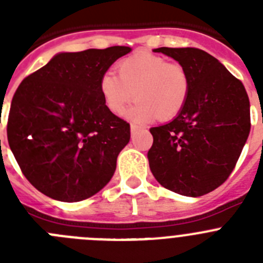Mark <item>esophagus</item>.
<instances>
[{"label":"esophagus","instance_id":"34e87169","mask_svg":"<svg viewBox=\"0 0 263 263\" xmlns=\"http://www.w3.org/2000/svg\"><path fill=\"white\" fill-rule=\"evenodd\" d=\"M130 129H132V134H134L137 132V130L139 129V126L138 125H134V124H132V126H130Z\"/></svg>","mask_w":263,"mask_h":263}]
</instances>
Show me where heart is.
<instances>
[{"label": "heart", "instance_id": "obj_1", "mask_svg": "<svg viewBox=\"0 0 263 263\" xmlns=\"http://www.w3.org/2000/svg\"><path fill=\"white\" fill-rule=\"evenodd\" d=\"M118 76L105 72L100 79V92L106 108L121 116L127 105L138 99L127 117L143 122L157 117L171 120L182 111L191 89V79L180 63L139 51L117 64Z\"/></svg>", "mask_w": 263, "mask_h": 263}]
</instances>
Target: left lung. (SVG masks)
<instances>
[{
  "label": "left lung",
  "instance_id": "8db88e82",
  "mask_svg": "<svg viewBox=\"0 0 263 263\" xmlns=\"http://www.w3.org/2000/svg\"><path fill=\"white\" fill-rule=\"evenodd\" d=\"M190 73L191 89L171 122L152 127L147 158L160 185L185 196H203L229 178L250 132L245 87L221 63L199 48H155Z\"/></svg>",
  "mask_w": 263,
  "mask_h": 263
}]
</instances>
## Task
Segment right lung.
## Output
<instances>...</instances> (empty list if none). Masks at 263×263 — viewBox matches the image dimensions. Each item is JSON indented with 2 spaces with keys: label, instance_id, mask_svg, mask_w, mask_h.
I'll return each instance as SVG.
<instances>
[{
  "label": "right lung",
  "instance_id": "obj_1",
  "mask_svg": "<svg viewBox=\"0 0 263 263\" xmlns=\"http://www.w3.org/2000/svg\"><path fill=\"white\" fill-rule=\"evenodd\" d=\"M129 47L58 53L25 78L11 100L8 141L21 171L55 200L80 201L105 187L130 125L113 115L100 79Z\"/></svg>",
  "mask_w": 263,
  "mask_h": 263
}]
</instances>
